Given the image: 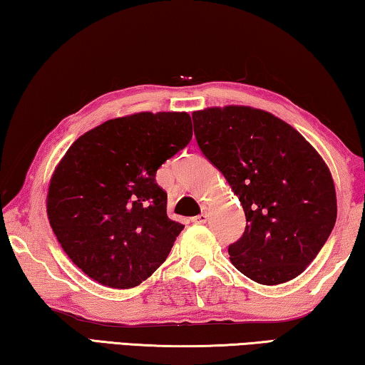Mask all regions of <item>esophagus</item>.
I'll return each mask as SVG.
<instances>
[{
	"label": "esophagus",
	"mask_w": 365,
	"mask_h": 365,
	"mask_svg": "<svg viewBox=\"0 0 365 365\" xmlns=\"http://www.w3.org/2000/svg\"><path fill=\"white\" fill-rule=\"evenodd\" d=\"M193 222H195V224H206V222H207V214L206 212H201L200 215H196V217H193Z\"/></svg>",
	"instance_id": "obj_1"
}]
</instances>
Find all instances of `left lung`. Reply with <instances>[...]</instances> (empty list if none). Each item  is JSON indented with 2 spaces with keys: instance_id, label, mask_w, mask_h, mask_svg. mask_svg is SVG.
I'll return each instance as SVG.
<instances>
[{
  "instance_id": "1",
  "label": "left lung",
  "mask_w": 365,
  "mask_h": 365,
  "mask_svg": "<svg viewBox=\"0 0 365 365\" xmlns=\"http://www.w3.org/2000/svg\"><path fill=\"white\" fill-rule=\"evenodd\" d=\"M201 153L238 196L243 237L228 246L232 264L261 285L306 270L336 220L329 168L302 135L279 117L250 106L193 113Z\"/></svg>"
}]
</instances>
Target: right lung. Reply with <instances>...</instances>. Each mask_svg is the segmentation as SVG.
Returning <instances> with one entry per match:
<instances>
[{"label":"right lung","mask_w":365,"mask_h":365,"mask_svg":"<svg viewBox=\"0 0 365 365\" xmlns=\"http://www.w3.org/2000/svg\"><path fill=\"white\" fill-rule=\"evenodd\" d=\"M187 113H137L73 141L51 177L46 212L72 262L110 288H133L165 261L182 224L156 172L190 143Z\"/></svg>","instance_id":"add662e5"}]
</instances>
